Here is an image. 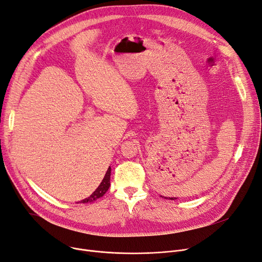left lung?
<instances>
[{"label": "left lung", "instance_id": "1", "mask_svg": "<svg viewBox=\"0 0 262 262\" xmlns=\"http://www.w3.org/2000/svg\"><path fill=\"white\" fill-rule=\"evenodd\" d=\"M165 198H167V197H165ZM169 199H171V200H174V199H177V198H173V197H171V198H170V197H169Z\"/></svg>", "mask_w": 262, "mask_h": 262}]
</instances>
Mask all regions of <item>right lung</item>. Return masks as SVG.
I'll use <instances>...</instances> for the list:
<instances>
[{
	"instance_id": "right-lung-1",
	"label": "right lung",
	"mask_w": 262,
	"mask_h": 262,
	"mask_svg": "<svg viewBox=\"0 0 262 262\" xmlns=\"http://www.w3.org/2000/svg\"><path fill=\"white\" fill-rule=\"evenodd\" d=\"M110 174H111V168L109 167L108 170H107L106 174H105V177H104V179H103V181H101V183L99 184V186L95 189V191L93 192L92 195H91V196L88 197V198H85V199L82 200L81 202H82V203L94 202V201L97 200L98 198L103 197V196L106 194V191L108 190V188H109V186H110Z\"/></svg>"
}]
</instances>
